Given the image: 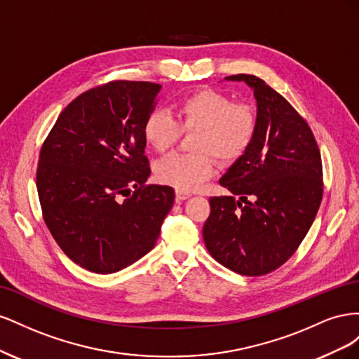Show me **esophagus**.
Here are the masks:
<instances>
[{"label": "esophagus", "instance_id": "34e87169", "mask_svg": "<svg viewBox=\"0 0 359 359\" xmlns=\"http://www.w3.org/2000/svg\"><path fill=\"white\" fill-rule=\"evenodd\" d=\"M191 196L190 193L187 191H181V190H177V202H181V201H186Z\"/></svg>", "mask_w": 359, "mask_h": 359}]
</instances>
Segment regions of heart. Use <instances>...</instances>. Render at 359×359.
Returning <instances> with one entry per match:
<instances>
[{"instance_id":"heart-1","label":"heart","mask_w":359,"mask_h":359,"mask_svg":"<svg viewBox=\"0 0 359 359\" xmlns=\"http://www.w3.org/2000/svg\"><path fill=\"white\" fill-rule=\"evenodd\" d=\"M181 132L193 133L191 149L198 154H175L156 166L160 182L191 191L214 177L217 157L232 161L243 156L256 133V115L245 103H232L226 94L201 90L180 99L173 116L151 112L144 123V139L156 153L165 154L177 144Z\"/></svg>"}]
</instances>
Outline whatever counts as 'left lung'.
I'll return each instance as SVG.
<instances>
[{
    "mask_svg": "<svg viewBox=\"0 0 359 359\" xmlns=\"http://www.w3.org/2000/svg\"><path fill=\"white\" fill-rule=\"evenodd\" d=\"M256 133L222 177L233 196L210 199L203 241L211 256L241 276H264L283 265L306 238L322 201V160L309 124L290 103L253 74Z\"/></svg>",
    "mask_w": 359,
    "mask_h": 359,
    "instance_id": "8db88e82",
    "label": "left lung"
}]
</instances>
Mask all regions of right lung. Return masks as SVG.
Returning <instances> with one entry per match:
<instances>
[{
	"label": "right lung",
	"instance_id": "right-lung-1",
	"mask_svg": "<svg viewBox=\"0 0 359 359\" xmlns=\"http://www.w3.org/2000/svg\"><path fill=\"white\" fill-rule=\"evenodd\" d=\"M160 90L116 81L86 91L61 112L41 147L43 219L62 252L91 273H116L149 253L175 201L169 186H145L144 123Z\"/></svg>",
	"mask_w": 359,
	"mask_h": 359
}]
</instances>
